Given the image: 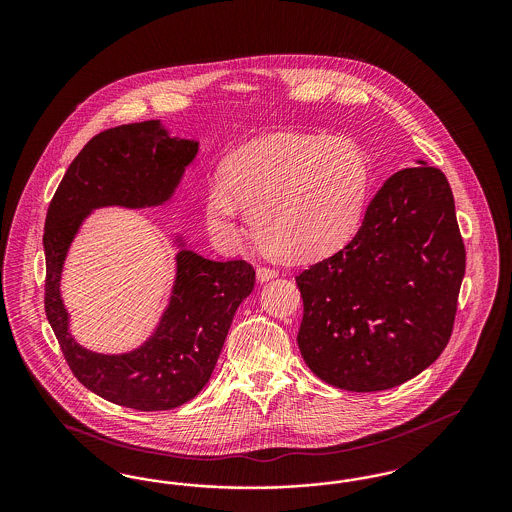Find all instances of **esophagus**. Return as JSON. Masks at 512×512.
Listing matches in <instances>:
<instances>
[{
    "instance_id": "34e87169",
    "label": "esophagus",
    "mask_w": 512,
    "mask_h": 512,
    "mask_svg": "<svg viewBox=\"0 0 512 512\" xmlns=\"http://www.w3.org/2000/svg\"><path fill=\"white\" fill-rule=\"evenodd\" d=\"M274 278H278V270L267 267L257 268V280H259L261 284H265L268 280H274Z\"/></svg>"
}]
</instances>
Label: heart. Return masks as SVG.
<instances>
[{
    "label": "heart",
    "instance_id": "1",
    "mask_svg": "<svg viewBox=\"0 0 512 512\" xmlns=\"http://www.w3.org/2000/svg\"><path fill=\"white\" fill-rule=\"evenodd\" d=\"M220 178L205 199L217 242L240 245L247 238L242 206L265 244L311 261L336 253L357 232L372 169L361 146L347 138L276 134L236 149Z\"/></svg>",
    "mask_w": 512,
    "mask_h": 512
}]
</instances>
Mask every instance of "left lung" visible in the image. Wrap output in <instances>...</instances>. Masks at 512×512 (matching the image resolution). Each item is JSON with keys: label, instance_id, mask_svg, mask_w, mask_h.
<instances>
[{"label": "left lung", "instance_id": "left-lung-1", "mask_svg": "<svg viewBox=\"0 0 512 512\" xmlns=\"http://www.w3.org/2000/svg\"><path fill=\"white\" fill-rule=\"evenodd\" d=\"M418 163L384 182L349 244L295 276L299 351L330 386L390 390L451 338L466 253L445 174Z\"/></svg>", "mask_w": 512, "mask_h": 512}]
</instances>
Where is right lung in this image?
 <instances>
[{
    "mask_svg": "<svg viewBox=\"0 0 512 512\" xmlns=\"http://www.w3.org/2000/svg\"><path fill=\"white\" fill-rule=\"evenodd\" d=\"M199 142L171 136L161 121L132 122L94 136L76 155L49 203L44 228L46 315L74 376L99 397L136 411H169L209 382L236 309L255 286L245 261H211L174 238L176 276L169 305L140 347L105 355L69 330L61 274L82 222L101 207L146 209L171 199Z\"/></svg>",
    "mask_w": 512,
    "mask_h": 512,
    "instance_id": "right-lung-1",
    "label": "right lung"
}]
</instances>
